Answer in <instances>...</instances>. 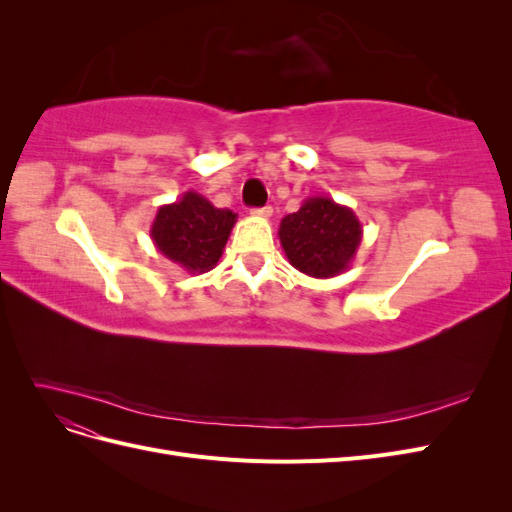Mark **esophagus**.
<instances>
[{"label": "esophagus", "mask_w": 512, "mask_h": 512, "mask_svg": "<svg viewBox=\"0 0 512 512\" xmlns=\"http://www.w3.org/2000/svg\"><path fill=\"white\" fill-rule=\"evenodd\" d=\"M252 215H254V218H265V220H269L271 215H273V209H271V207H260V209H252Z\"/></svg>", "instance_id": "1"}]
</instances>
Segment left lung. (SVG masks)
<instances>
[{
	"mask_svg": "<svg viewBox=\"0 0 512 512\" xmlns=\"http://www.w3.org/2000/svg\"><path fill=\"white\" fill-rule=\"evenodd\" d=\"M280 243L294 269L309 277H335L350 269L363 241L356 213L329 196H309L280 224Z\"/></svg>",
	"mask_w": 512,
	"mask_h": 512,
	"instance_id": "8db88e82",
	"label": "left lung"
}]
</instances>
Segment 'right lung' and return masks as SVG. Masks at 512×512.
<instances>
[{
  "label": "right lung",
  "instance_id": "obj_1",
  "mask_svg": "<svg viewBox=\"0 0 512 512\" xmlns=\"http://www.w3.org/2000/svg\"><path fill=\"white\" fill-rule=\"evenodd\" d=\"M235 222L237 213L213 207L198 192H185L158 209L149 235L164 258L200 275L218 265Z\"/></svg>",
  "mask_w": 512,
  "mask_h": 512
}]
</instances>
